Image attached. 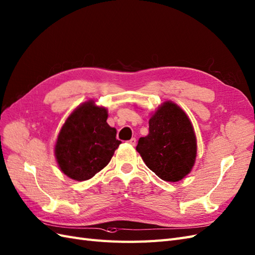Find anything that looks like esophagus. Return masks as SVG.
I'll return each instance as SVG.
<instances>
[{
  "label": "esophagus",
  "instance_id": "esophagus-1",
  "mask_svg": "<svg viewBox=\"0 0 255 255\" xmlns=\"http://www.w3.org/2000/svg\"><path fill=\"white\" fill-rule=\"evenodd\" d=\"M128 143H129L130 145H132V146H134V145H135V143H136V140H135V137H132V139H130V140L128 141Z\"/></svg>",
  "mask_w": 255,
  "mask_h": 255
}]
</instances>
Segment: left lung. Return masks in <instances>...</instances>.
I'll use <instances>...</instances> for the list:
<instances>
[{"label":"left lung","mask_w":255,"mask_h":255,"mask_svg":"<svg viewBox=\"0 0 255 255\" xmlns=\"http://www.w3.org/2000/svg\"><path fill=\"white\" fill-rule=\"evenodd\" d=\"M149 132L140 137L136 151L162 180L176 183L191 172L198 144L192 123L178 105L168 100L150 114Z\"/></svg>","instance_id":"obj_1"}]
</instances>
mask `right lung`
<instances>
[{
  "instance_id": "1",
  "label": "right lung",
  "mask_w": 255,
  "mask_h": 255,
  "mask_svg": "<svg viewBox=\"0 0 255 255\" xmlns=\"http://www.w3.org/2000/svg\"><path fill=\"white\" fill-rule=\"evenodd\" d=\"M108 109L87 100L72 111L62 126L54 145L60 170L69 178H92L110 162L121 141L107 123Z\"/></svg>"
}]
</instances>
